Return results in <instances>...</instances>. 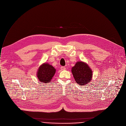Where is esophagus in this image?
<instances>
[{
	"instance_id": "1",
	"label": "esophagus",
	"mask_w": 126,
	"mask_h": 126,
	"mask_svg": "<svg viewBox=\"0 0 126 126\" xmlns=\"http://www.w3.org/2000/svg\"><path fill=\"white\" fill-rule=\"evenodd\" d=\"M61 69L62 70H64L65 69V67L64 66H61Z\"/></svg>"
}]
</instances>
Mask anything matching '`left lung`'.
Returning <instances> with one entry per match:
<instances>
[{"instance_id":"left-lung-1","label":"left lung","mask_w":126,"mask_h":126,"mask_svg":"<svg viewBox=\"0 0 126 126\" xmlns=\"http://www.w3.org/2000/svg\"><path fill=\"white\" fill-rule=\"evenodd\" d=\"M71 72L75 81L80 86L88 84L92 79V71L84 62H77L72 67Z\"/></svg>"}]
</instances>
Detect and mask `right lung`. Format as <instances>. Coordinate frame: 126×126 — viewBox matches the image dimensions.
I'll return each instance as SVG.
<instances>
[{"label":"right lung","instance_id":"1","mask_svg":"<svg viewBox=\"0 0 126 126\" xmlns=\"http://www.w3.org/2000/svg\"><path fill=\"white\" fill-rule=\"evenodd\" d=\"M56 71V69L52 65L47 63H44L38 68L37 76L40 82L48 83L51 81Z\"/></svg>","mask_w":126,"mask_h":126}]
</instances>
